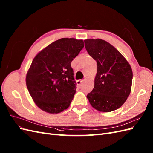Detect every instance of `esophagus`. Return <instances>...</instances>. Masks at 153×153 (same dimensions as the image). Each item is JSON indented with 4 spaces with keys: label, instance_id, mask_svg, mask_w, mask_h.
<instances>
[{
    "label": "esophagus",
    "instance_id": "esophagus-1",
    "mask_svg": "<svg viewBox=\"0 0 153 153\" xmlns=\"http://www.w3.org/2000/svg\"><path fill=\"white\" fill-rule=\"evenodd\" d=\"M82 81H83V80H77V81H76V84H77V85H78V86H80V85H81V84H82Z\"/></svg>",
    "mask_w": 153,
    "mask_h": 153
}]
</instances>
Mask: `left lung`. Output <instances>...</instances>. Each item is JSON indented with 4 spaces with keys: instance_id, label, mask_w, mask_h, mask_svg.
Segmentation results:
<instances>
[{
    "instance_id": "obj_1",
    "label": "left lung",
    "mask_w": 153,
    "mask_h": 153,
    "mask_svg": "<svg viewBox=\"0 0 153 153\" xmlns=\"http://www.w3.org/2000/svg\"><path fill=\"white\" fill-rule=\"evenodd\" d=\"M89 55L97 63L94 86L87 98L90 104L100 112L120 108L129 96L133 71L130 64L117 49L105 40H84Z\"/></svg>"
}]
</instances>
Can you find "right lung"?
<instances>
[{"label":"right lung","instance_id":"right-lung-1","mask_svg":"<svg viewBox=\"0 0 153 153\" xmlns=\"http://www.w3.org/2000/svg\"><path fill=\"white\" fill-rule=\"evenodd\" d=\"M84 46L83 40L63 38L35 56L26 74V83L41 110L57 114L68 108L76 93L71 63Z\"/></svg>","mask_w":153,"mask_h":153}]
</instances>
